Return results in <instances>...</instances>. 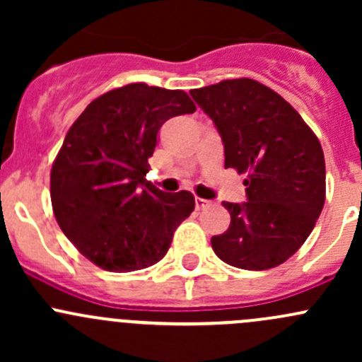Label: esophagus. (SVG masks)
Here are the masks:
<instances>
[{"label": "esophagus", "mask_w": 362, "mask_h": 362, "mask_svg": "<svg viewBox=\"0 0 362 362\" xmlns=\"http://www.w3.org/2000/svg\"><path fill=\"white\" fill-rule=\"evenodd\" d=\"M194 203H196V208H198V210H203V208L210 206L211 204V202H206V199H203V198H196Z\"/></svg>", "instance_id": "obj_1"}]
</instances>
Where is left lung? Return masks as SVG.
<instances>
[{
	"instance_id": "obj_1",
	"label": "left lung",
	"mask_w": 362,
	"mask_h": 362,
	"mask_svg": "<svg viewBox=\"0 0 362 362\" xmlns=\"http://www.w3.org/2000/svg\"><path fill=\"white\" fill-rule=\"evenodd\" d=\"M224 144V166L247 173V202L228 203V231L211 249L242 269L275 268L306 242L326 199L319 138L280 94L257 80H222L192 89Z\"/></svg>"
}]
</instances>
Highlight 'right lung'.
<instances>
[{"mask_svg":"<svg viewBox=\"0 0 362 362\" xmlns=\"http://www.w3.org/2000/svg\"><path fill=\"white\" fill-rule=\"evenodd\" d=\"M184 90L129 83L87 105L50 171L54 215L66 238L107 272L148 268L194 210L189 191L166 194L145 178L164 122L192 113Z\"/></svg>","mask_w":362,"mask_h":362,"instance_id":"1","label":"right lung"}]
</instances>
